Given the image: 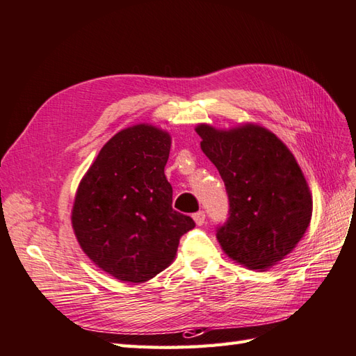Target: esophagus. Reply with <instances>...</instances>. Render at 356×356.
<instances>
[{"mask_svg":"<svg viewBox=\"0 0 356 356\" xmlns=\"http://www.w3.org/2000/svg\"><path fill=\"white\" fill-rule=\"evenodd\" d=\"M193 218H194V221H195V225H197V226H202L203 222H204V220H206V213H204L203 211H198V212H195V213H194Z\"/></svg>","mask_w":356,"mask_h":356,"instance_id":"34e87169","label":"esophagus"}]
</instances>
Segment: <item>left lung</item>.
<instances>
[{"mask_svg": "<svg viewBox=\"0 0 356 356\" xmlns=\"http://www.w3.org/2000/svg\"><path fill=\"white\" fill-rule=\"evenodd\" d=\"M202 150L216 165L229 198L217 239L230 258L253 270L284 259L307 232L312 197L293 153L267 129L227 131L200 124Z\"/></svg>", "mask_w": 356, "mask_h": 356, "instance_id": "8db88e82", "label": "left lung"}]
</instances>
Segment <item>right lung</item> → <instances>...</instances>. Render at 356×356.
I'll return each mask as SVG.
<instances>
[{
    "label": "right lung",
    "instance_id": "right-lung-1",
    "mask_svg": "<svg viewBox=\"0 0 356 356\" xmlns=\"http://www.w3.org/2000/svg\"><path fill=\"white\" fill-rule=\"evenodd\" d=\"M171 138L153 126L121 130L80 181L72 227L98 267L126 282H145L175 259L191 217L172 209L165 177Z\"/></svg>",
    "mask_w": 356,
    "mask_h": 356
}]
</instances>
